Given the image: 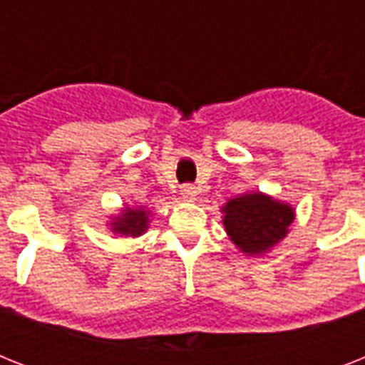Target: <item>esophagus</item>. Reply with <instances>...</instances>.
Instances as JSON below:
<instances>
[{
  "mask_svg": "<svg viewBox=\"0 0 365 365\" xmlns=\"http://www.w3.org/2000/svg\"><path fill=\"white\" fill-rule=\"evenodd\" d=\"M182 199L187 200V202H193V200H197V195H199V191H197V187L195 185H191V183H185L182 187Z\"/></svg>",
  "mask_w": 365,
  "mask_h": 365,
  "instance_id": "esophagus-1",
  "label": "esophagus"
}]
</instances>
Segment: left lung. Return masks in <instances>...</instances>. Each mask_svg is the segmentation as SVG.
Masks as SVG:
<instances>
[{
    "label": "left lung",
    "mask_w": 365,
    "mask_h": 365,
    "mask_svg": "<svg viewBox=\"0 0 365 365\" xmlns=\"http://www.w3.org/2000/svg\"><path fill=\"white\" fill-rule=\"evenodd\" d=\"M223 225L244 254H263L288 233L294 208L261 193H246L223 206Z\"/></svg>",
    "instance_id": "left-lung-1"
}]
</instances>
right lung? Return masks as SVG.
Here are the masks:
<instances>
[{
	"instance_id": "obj_1",
	"label": "right lung",
	"mask_w": 365,
	"mask_h": 365,
	"mask_svg": "<svg viewBox=\"0 0 365 365\" xmlns=\"http://www.w3.org/2000/svg\"><path fill=\"white\" fill-rule=\"evenodd\" d=\"M148 212H143L142 208H126L121 216L115 217V222L111 223V229L119 235H126V237H140L145 233L148 229Z\"/></svg>"
}]
</instances>
